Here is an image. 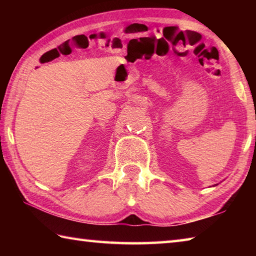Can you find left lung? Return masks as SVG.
Masks as SVG:
<instances>
[{
  "label": "left lung",
  "mask_w": 256,
  "mask_h": 256,
  "mask_svg": "<svg viewBox=\"0 0 256 256\" xmlns=\"http://www.w3.org/2000/svg\"><path fill=\"white\" fill-rule=\"evenodd\" d=\"M216 185H218V184H216Z\"/></svg>",
  "instance_id": "8db88e82"
}]
</instances>
